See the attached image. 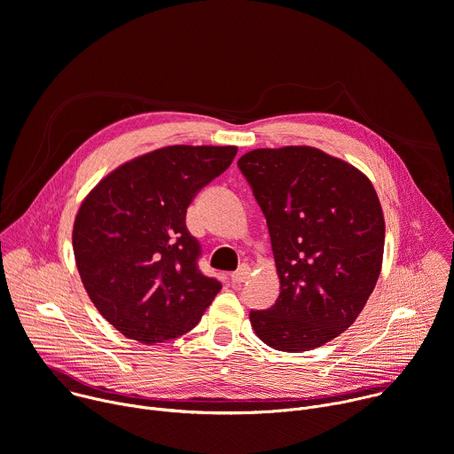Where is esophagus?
<instances>
[{
  "label": "esophagus",
  "instance_id": "esophagus-1",
  "mask_svg": "<svg viewBox=\"0 0 454 454\" xmlns=\"http://www.w3.org/2000/svg\"><path fill=\"white\" fill-rule=\"evenodd\" d=\"M249 272H251V269L244 263V265H240L235 272H231L230 278H231L233 283H244V281L249 278Z\"/></svg>",
  "mask_w": 454,
  "mask_h": 454
}]
</instances>
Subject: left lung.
Masks as SVG:
<instances>
[{
	"label": "left lung",
	"instance_id": "8db88e82",
	"mask_svg": "<svg viewBox=\"0 0 454 454\" xmlns=\"http://www.w3.org/2000/svg\"><path fill=\"white\" fill-rule=\"evenodd\" d=\"M239 169L262 208L279 295L251 310L269 348L299 353L346 332L364 310L381 270L385 221L372 184L321 149H254Z\"/></svg>",
	"mask_w": 454,
	"mask_h": 454
}]
</instances>
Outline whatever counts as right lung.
Returning <instances> with one entry per match:
<instances>
[{
  "mask_svg": "<svg viewBox=\"0 0 454 454\" xmlns=\"http://www.w3.org/2000/svg\"><path fill=\"white\" fill-rule=\"evenodd\" d=\"M235 155V145L162 147L117 168L82 203L73 228L76 265L94 307L124 337L176 339L221 290L200 270L201 244L185 217Z\"/></svg>",
  "mask_w": 454,
  "mask_h": 454,
  "instance_id": "1",
  "label": "right lung"
}]
</instances>
